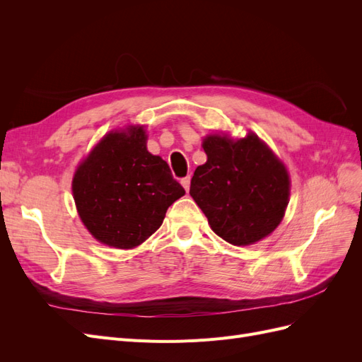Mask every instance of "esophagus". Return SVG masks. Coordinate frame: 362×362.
<instances>
[{
	"label": "esophagus",
	"instance_id": "obj_1",
	"mask_svg": "<svg viewBox=\"0 0 362 362\" xmlns=\"http://www.w3.org/2000/svg\"><path fill=\"white\" fill-rule=\"evenodd\" d=\"M190 175H189V177H185V178H182L181 180V184H182V187L185 189V192H189V189H190Z\"/></svg>",
	"mask_w": 362,
	"mask_h": 362
}]
</instances>
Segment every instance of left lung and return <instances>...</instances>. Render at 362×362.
<instances>
[{"mask_svg": "<svg viewBox=\"0 0 362 362\" xmlns=\"http://www.w3.org/2000/svg\"><path fill=\"white\" fill-rule=\"evenodd\" d=\"M206 161L190 182V196L213 231L234 246H246L275 231L288 205L290 177L269 146L245 139L206 136Z\"/></svg>", "mask_w": 362, "mask_h": 362, "instance_id": "obj_1", "label": "left lung"}]
</instances>
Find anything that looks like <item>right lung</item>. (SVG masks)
<instances>
[{"label":"right lung","mask_w":362,"mask_h":362,"mask_svg":"<svg viewBox=\"0 0 362 362\" xmlns=\"http://www.w3.org/2000/svg\"><path fill=\"white\" fill-rule=\"evenodd\" d=\"M72 192L89 233L117 249L144 243L185 194L168 163L148 152L144 127L108 133L75 170Z\"/></svg>","instance_id":"obj_1"}]
</instances>
